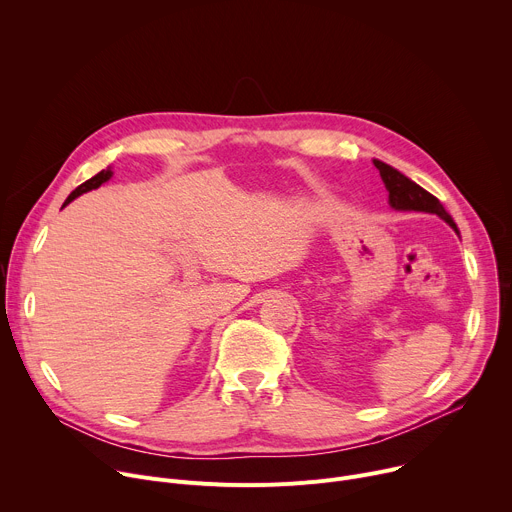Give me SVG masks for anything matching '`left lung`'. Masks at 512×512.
<instances>
[{
  "mask_svg": "<svg viewBox=\"0 0 512 512\" xmlns=\"http://www.w3.org/2000/svg\"><path fill=\"white\" fill-rule=\"evenodd\" d=\"M375 166L381 172V178L389 190V202L395 210H417V212L437 214V216H442L444 221L458 233L452 216L446 212L442 202L437 200L433 194H429L427 190H423L421 186L411 182L407 176H403L401 172H397L395 168H391L379 160H375Z\"/></svg>",
  "mask_w": 512,
  "mask_h": 512,
  "instance_id": "8db88e82",
  "label": "left lung"
}]
</instances>
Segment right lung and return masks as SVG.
<instances>
[{"label": "right lung", "instance_id": "add662e5", "mask_svg": "<svg viewBox=\"0 0 512 512\" xmlns=\"http://www.w3.org/2000/svg\"><path fill=\"white\" fill-rule=\"evenodd\" d=\"M111 174H113L111 170H101V172H99L97 176H93L91 180L83 182V184H81L79 188H75V190H72V192H70V196L66 198V202H64V204H68L70 200H75V198H77V196H81L83 192H89V190H93V188H99V186H101L103 182H107V180L111 178Z\"/></svg>", "mask_w": 512, "mask_h": 512}]
</instances>
